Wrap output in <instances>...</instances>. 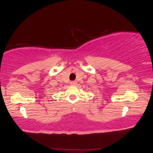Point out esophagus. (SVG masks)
<instances>
[{"label": "esophagus", "mask_w": 153, "mask_h": 153, "mask_svg": "<svg viewBox=\"0 0 153 153\" xmlns=\"http://www.w3.org/2000/svg\"><path fill=\"white\" fill-rule=\"evenodd\" d=\"M70 84L71 86H76V85H77V82L76 81H72L70 82Z\"/></svg>", "instance_id": "esophagus-1"}]
</instances>
